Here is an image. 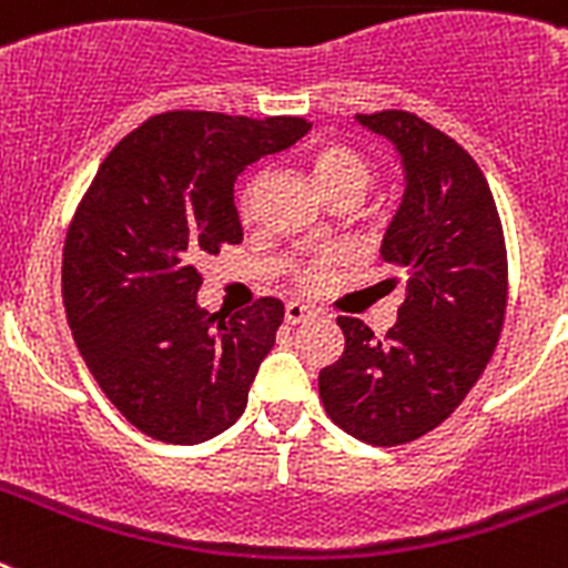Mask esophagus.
<instances>
[{
    "mask_svg": "<svg viewBox=\"0 0 568 568\" xmlns=\"http://www.w3.org/2000/svg\"><path fill=\"white\" fill-rule=\"evenodd\" d=\"M284 318H287V324H304V321L315 318V310L301 304V301H290L287 307H284Z\"/></svg>",
    "mask_w": 568,
    "mask_h": 568,
    "instance_id": "esophagus-1",
    "label": "esophagus"
}]
</instances>
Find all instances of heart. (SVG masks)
Masks as SVG:
<instances>
[{
  "instance_id": "obj_1",
  "label": "heart",
  "mask_w": 568,
  "mask_h": 568,
  "mask_svg": "<svg viewBox=\"0 0 568 568\" xmlns=\"http://www.w3.org/2000/svg\"><path fill=\"white\" fill-rule=\"evenodd\" d=\"M310 170H313L318 190L327 199H335V195H355V199H361L366 187H369V182H373V168H369L364 155L338 142L318 144L310 153ZM324 275H327L324 264H307L298 273V281L304 287H318Z\"/></svg>"
}]
</instances>
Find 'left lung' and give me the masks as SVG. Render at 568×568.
Here are the masks:
<instances>
[{
  "mask_svg": "<svg viewBox=\"0 0 568 568\" xmlns=\"http://www.w3.org/2000/svg\"><path fill=\"white\" fill-rule=\"evenodd\" d=\"M358 122L404 164L381 258L406 278V298L384 338L341 315L344 353L321 369L318 393L344 433L398 446L444 424L489 364L506 313V244L489 184L455 139L406 110Z\"/></svg>",
  "mask_w": 568,
  "mask_h": 568,
  "instance_id": "8db88e82",
  "label": "left lung"
}]
</instances>
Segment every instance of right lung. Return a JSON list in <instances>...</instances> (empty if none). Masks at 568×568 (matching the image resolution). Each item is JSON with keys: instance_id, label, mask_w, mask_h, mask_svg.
Segmentation results:
<instances>
[{"instance_id": "1", "label": "right lung", "mask_w": 568, "mask_h": 568, "mask_svg": "<svg viewBox=\"0 0 568 568\" xmlns=\"http://www.w3.org/2000/svg\"><path fill=\"white\" fill-rule=\"evenodd\" d=\"M310 128L170 110L124 135L82 195L62 253L64 313L90 375L150 438L202 444L244 413L284 304L210 315L195 264L244 239L235 179Z\"/></svg>"}]
</instances>
